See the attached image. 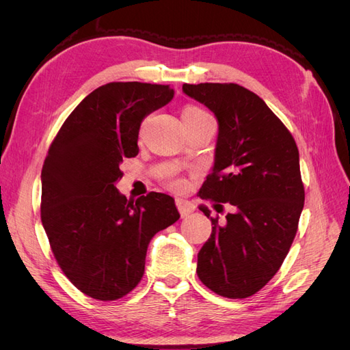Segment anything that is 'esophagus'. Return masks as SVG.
Wrapping results in <instances>:
<instances>
[{"label": "esophagus", "mask_w": 350, "mask_h": 350, "mask_svg": "<svg viewBox=\"0 0 350 350\" xmlns=\"http://www.w3.org/2000/svg\"><path fill=\"white\" fill-rule=\"evenodd\" d=\"M176 207L179 210V213H181V216H188L189 213H193L194 211V204L189 203L188 200H183V198H176Z\"/></svg>", "instance_id": "obj_1"}]
</instances>
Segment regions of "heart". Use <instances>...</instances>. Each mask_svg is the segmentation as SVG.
Wrapping results in <instances>:
<instances>
[{
  "label": "heart",
  "instance_id": "heart-1",
  "mask_svg": "<svg viewBox=\"0 0 350 350\" xmlns=\"http://www.w3.org/2000/svg\"><path fill=\"white\" fill-rule=\"evenodd\" d=\"M203 115H207L203 109H200L197 107H187L183 112V118H194V116H203ZM169 185L172 188H179L181 187V181H179V179H171V181H169Z\"/></svg>",
  "mask_w": 350,
  "mask_h": 350
}]
</instances>
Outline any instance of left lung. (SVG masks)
<instances>
[{
    "instance_id": "1",
    "label": "left lung",
    "mask_w": 350,
    "mask_h": 350,
    "mask_svg": "<svg viewBox=\"0 0 350 350\" xmlns=\"http://www.w3.org/2000/svg\"><path fill=\"white\" fill-rule=\"evenodd\" d=\"M219 121L215 166L200 198L216 210L211 235L198 252L197 274L210 291L230 299L257 293L278 273L298 230L304 208L299 152L291 131L256 93L235 83L184 84Z\"/></svg>"
}]
</instances>
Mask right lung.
I'll use <instances>...</instances> for the list:
<instances>
[{
    "label": "right lung",
    "mask_w": 350,
    "mask_h": 350,
    "mask_svg": "<svg viewBox=\"0 0 350 350\" xmlns=\"http://www.w3.org/2000/svg\"><path fill=\"white\" fill-rule=\"evenodd\" d=\"M172 98L169 84L107 83L77 105L49 146L42 225L62 273L93 299L130 293L152 238L179 219L171 196L152 191L131 201L115 187L121 162L139 153L143 118Z\"/></svg>",
    "instance_id": "right-lung-1"
}]
</instances>
